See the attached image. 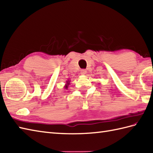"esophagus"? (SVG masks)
Instances as JSON below:
<instances>
[{
    "mask_svg": "<svg viewBox=\"0 0 153 153\" xmlns=\"http://www.w3.org/2000/svg\"><path fill=\"white\" fill-rule=\"evenodd\" d=\"M87 73V71H86V70H81V74L82 75H85V74Z\"/></svg>",
    "mask_w": 153,
    "mask_h": 153,
    "instance_id": "esophagus-1",
    "label": "esophagus"
}]
</instances>
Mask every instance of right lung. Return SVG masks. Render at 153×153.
<instances>
[{"instance_id":"right-lung-1","label":"right lung","mask_w":153,"mask_h":153,"mask_svg":"<svg viewBox=\"0 0 153 153\" xmlns=\"http://www.w3.org/2000/svg\"><path fill=\"white\" fill-rule=\"evenodd\" d=\"M68 87V85H66V87Z\"/></svg>"}]
</instances>
